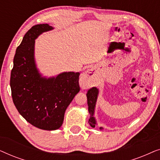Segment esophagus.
Listing matches in <instances>:
<instances>
[{
	"mask_svg": "<svg viewBox=\"0 0 160 160\" xmlns=\"http://www.w3.org/2000/svg\"><path fill=\"white\" fill-rule=\"evenodd\" d=\"M93 69H89L81 75L80 84L83 87H88L93 84Z\"/></svg>",
	"mask_w": 160,
	"mask_h": 160,
	"instance_id": "obj_1",
	"label": "esophagus"
}]
</instances>
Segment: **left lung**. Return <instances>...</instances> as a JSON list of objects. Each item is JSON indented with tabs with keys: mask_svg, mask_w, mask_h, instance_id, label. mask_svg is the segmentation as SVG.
I'll return each instance as SVG.
<instances>
[{
	"mask_svg": "<svg viewBox=\"0 0 160 160\" xmlns=\"http://www.w3.org/2000/svg\"><path fill=\"white\" fill-rule=\"evenodd\" d=\"M98 95V89L96 87H92L89 89L87 91V104H88V110L89 113L90 114V118L89 119V123L90 124L92 128H95L96 122L95 118H94V112H95V103L97 101ZM102 128H100V130H102Z\"/></svg>",
	"mask_w": 160,
	"mask_h": 160,
	"instance_id": "8db88e82",
	"label": "left lung"
}]
</instances>
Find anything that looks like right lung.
Wrapping results in <instances>:
<instances>
[{"label": "right lung", "instance_id": "right-lung-1", "mask_svg": "<svg viewBox=\"0 0 160 160\" xmlns=\"http://www.w3.org/2000/svg\"><path fill=\"white\" fill-rule=\"evenodd\" d=\"M53 29L48 24L32 26L16 50L10 86L14 106L27 122L41 130L62 126L65 110L80 90L79 73L65 72L41 77L34 60L35 39Z\"/></svg>", "mask_w": 160, "mask_h": 160}]
</instances>
